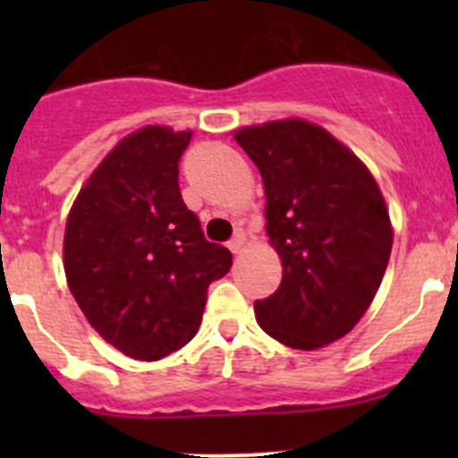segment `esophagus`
<instances>
[{"mask_svg":"<svg viewBox=\"0 0 458 458\" xmlns=\"http://www.w3.org/2000/svg\"><path fill=\"white\" fill-rule=\"evenodd\" d=\"M243 243H246V237H243V233H237V234H234V237L228 242V248L234 252V255H237V252L243 250Z\"/></svg>","mask_w":458,"mask_h":458,"instance_id":"obj_1","label":"esophagus"}]
</instances>
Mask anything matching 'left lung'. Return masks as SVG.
Here are the masks:
<instances>
[{
	"label": "left lung",
	"mask_w": 458,
	"mask_h": 458,
	"mask_svg": "<svg viewBox=\"0 0 458 458\" xmlns=\"http://www.w3.org/2000/svg\"><path fill=\"white\" fill-rule=\"evenodd\" d=\"M266 188V233L284 263L257 321L288 348L315 350L366 315L392 250V225L370 170L327 131L301 119L234 135Z\"/></svg>",
	"instance_id": "1"
}]
</instances>
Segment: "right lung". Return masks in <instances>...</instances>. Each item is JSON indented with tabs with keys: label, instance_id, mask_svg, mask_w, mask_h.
I'll return each instance as SVG.
<instances>
[{
	"label": "right lung",
	"instance_id": "add662e5",
	"mask_svg": "<svg viewBox=\"0 0 458 458\" xmlns=\"http://www.w3.org/2000/svg\"><path fill=\"white\" fill-rule=\"evenodd\" d=\"M191 137L164 126L126 137L68 215V288L90 326L141 361L168 357L197 335L208 285L233 266L182 199L179 159Z\"/></svg>",
	"mask_w": 458,
	"mask_h": 458
}]
</instances>
